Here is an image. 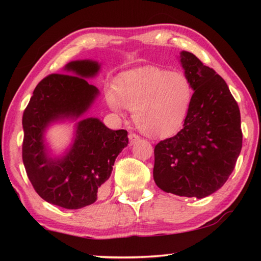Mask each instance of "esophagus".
Masks as SVG:
<instances>
[{
	"instance_id": "34e87169",
	"label": "esophagus",
	"mask_w": 261,
	"mask_h": 261,
	"mask_svg": "<svg viewBox=\"0 0 261 261\" xmlns=\"http://www.w3.org/2000/svg\"><path fill=\"white\" fill-rule=\"evenodd\" d=\"M140 139V137L137 135V134H134V132H131V134L129 135V140H130V145L135 144L136 141H138Z\"/></svg>"
}]
</instances>
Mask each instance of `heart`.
<instances>
[{
    "label": "heart",
    "instance_id": "obj_1",
    "mask_svg": "<svg viewBox=\"0 0 261 261\" xmlns=\"http://www.w3.org/2000/svg\"><path fill=\"white\" fill-rule=\"evenodd\" d=\"M110 109L134 113L137 126L148 136H169L182 126L192 101V86L182 72L145 67L118 79L106 94Z\"/></svg>",
    "mask_w": 261,
    "mask_h": 261
}]
</instances>
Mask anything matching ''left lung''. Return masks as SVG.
I'll use <instances>...</instances> for the list:
<instances>
[{
	"mask_svg": "<svg viewBox=\"0 0 261 261\" xmlns=\"http://www.w3.org/2000/svg\"><path fill=\"white\" fill-rule=\"evenodd\" d=\"M191 83L183 129L154 148V182L180 197L210 196L227 182L242 149L241 113L227 83L192 53H180Z\"/></svg>",
	"mask_w": 261,
	"mask_h": 261,
	"instance_id": "8db88e82",
	"label": "left lung"
}]
</instances>
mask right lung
I'll list each match as a JSON object with an SVG mask.
<instances>
[{
  "instance_id": "right-lung-1",
  "label": "right lung",
  "mask_w": 261,
  "mask_h": 261,
  "mask_svg": "<svg viewBox=\"0 0 261 261\" xmlns=\"http://www.w3.org/2000/svg\"><path fill=\"white\" fill-rule=\"evenodd\" d=\"M99 69L95 61L70 62L64 68L70 74L53 73L38 84L23 114L26 174L43 200L63 208L93 204L105 191L115 159L129 143L126 130H110L90 117L76 124L73 144L64 156L48 155L43 140L47 126L87 112L99 90L85 78L94 77Z\"/></svg>"
}]
</instances>
